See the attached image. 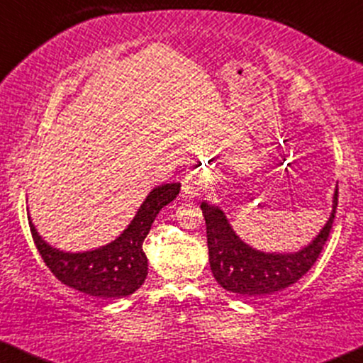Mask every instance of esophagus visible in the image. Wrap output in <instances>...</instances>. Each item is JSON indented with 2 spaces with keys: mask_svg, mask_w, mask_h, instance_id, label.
<instances>
[{
  "mask_svg": "<svg viewBox=\"0 0 363 363\" xmlns=\"http://www.w3.org/2000/svg\"><path fill=\"white\" fill-rule=\"evenodd\" d=\"M203 184H205V181H203L201 176H198V174H187V176L182 179L181 196L186 199L196 198V196L199 194V191L203 189Z\"/></svg>",
  "mask_w": 363,
  "mask_h": 363,
  "instance_id": "34e87169",
  "label": "esophagus"
}]
</instances>
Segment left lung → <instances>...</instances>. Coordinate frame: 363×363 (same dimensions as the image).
<instances>
[{"label":"left lung","mask_w":363,"mask_h":363,"mask_svg":"<svg viewBox=\"0 0 363 363\" xmlns=\"http://www.w3.org/2000/svg\"><path fill=\"white\" fill-rule=\"evenodd\" d=\"M338 206V186L333 198L329 220L309 245L297 252H262L245 244L235 234L227 216L218 206L203 201L206 222L208 254L215 280L225 290L244 297H264L294 285L318 261L335 220Z\"/></svg>","instance_id":"8db88e82"}]
</instances>
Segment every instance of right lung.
I'll use <instances>...</instances> for the list:
<instances>
[{
	"label": "right lung",
	"mask_w": 363,
	"mask_h": 363,
	"mask_svg": "<svg viewBox=\"0 0 363 363\" xmlns=\"http://www.w3.org/2000/svg\"><path fill=\"white\" fill-rule=\"evenodd\" d=\"M179 182L157 186L123 234L111 244L85 252H65L49 245L35 230L30 216L32 237L51 273L65 285L101 298H123L135 294L148 274V259L143 252L153 220L165 205L176 199Z\"/></svg>",
	"instance_id": "1"
}]
</instances>
